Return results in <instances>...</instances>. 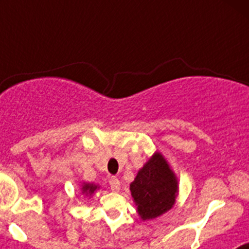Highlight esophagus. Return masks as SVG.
<instances>
[{
    "instance_id": "34e87169",
    "label": "esophagus",
    "mask_w": 249,
    "mask_h": 249,
    "mask_svg": "<svg viewBox=\"0 0 249 249\" xmlns=\"http://www.w3.org/2000/svg\"><path fill=\"white\" fill-rule=\"evenodd\" d=\"M109 186H111V190L114 192H118L121 190V182L117 177H112L109 179Z\"/></svg>"
}]
</instances>
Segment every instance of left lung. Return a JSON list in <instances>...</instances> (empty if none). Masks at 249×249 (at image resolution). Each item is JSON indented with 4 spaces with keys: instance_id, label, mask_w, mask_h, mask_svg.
Here are the masks:
<instances>
[{
    "instance_id": "8db88e82",
    "label": "left lung",
    "mask_w": 249,
    "mask_h": 249,
    "mask_svg": "<svg viewBox=\"0 0 249 249\" xmlns=\"http://www.w3.org/2000/svg\"><path fill=\"white\" fill-rule=\"evenodd\" d=\"M137 212L143 221L157 218L173 207L178 182L167 160L156 152L129 184Z\"/></svg>"
}]
</instances>
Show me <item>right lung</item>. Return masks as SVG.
I'll list each match as a JSON object with an SVG mask.
<instances>
[{"mask_svg": "<svg viewBox=\"0 0 249 249\" xmlns=\"http://www.w3.org/2000/svg\"><path fill=\"white\" fill-rule=\"evenodd\" d=\"M97 188H100L98 186L93 183H83L82 184V195L86 196H92L94 193V191H97Z\"/></svg>", "mask_w": 249, "mask_h": 249, "instance_id": "obj_1", "label": "right lung"}]
</instances>
